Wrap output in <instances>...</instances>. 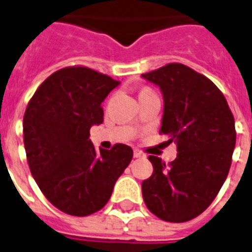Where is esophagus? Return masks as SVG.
Here are the masks:
<instances>
[{"label": "esophagus", "mask_w": 252, "mask_h": 252, "mask_svg": "<svg viewBox=\"0 0 252 252\" xmlns=\"http://www.w3.org/2000/svg\"><path fill=\"white\" fill-rule=\"evenodd\" d=\"M133 156H134V158H145L146 157L145 153H142L141 150H137V149L133 152Z\"/></svg>", "instance_id": "esophagus-1"}]
</instances>
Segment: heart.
Segmentation results:
<instances>
[{
	"label": "heart",
	"instance_id": "obj_1",
	"mask_svg": "<svg viewBox=\"0 0 252 252\" xmlns=\"http://www.w3.org/2000/svg\"><path fill=\"white\" fill-rule=\"evenodd\" d=\"M150 89H148V87H144V89H142L141 91H140V94H142V93H150Z\"/></svg>",
	"mask_w": 252,
	"mask_h": 252
}]
</instances>
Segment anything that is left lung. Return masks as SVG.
<instances>
[{
    "label": "left lung",
    "mask_w": 252,
    "mask_h": 252,
    "mask_svg": "<svg viewBox=\"0 0 252 252\" xmlns=\"http://www.w3.org/2000/svg\"><path fill=\"white\" fill-rule=\"evenodd\" d=\"M142 77L161 89L159 133L178 152L167 165L149 156L153 174L142 182V197L158 219L186 222L211 205L226 179L237 137L234 116L219 87L187 65L171 63Z\"/></svg>",
    "instance_id": "8db88e82"
}]
</instances>
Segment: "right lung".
Wrapping results in <instances>:
<instances>
[{
	"mask_svg": "<svg viewBox=\"0 0 252 252\" xmlns=\"http://www.w3.org/2000/svg\"><path fill=\"white\" fill-rule=\"evenodd\" d=\"M119 81L74 65L52 73L37 87L23 116L30 171L53 207L66 215H93L110 200L116 180L133 157L115 144L96 152L90 128L103 123L102 102Z\"/></svg>",
	"mask_w": 252,
	"mask_h": 252,
	"instance_id": "right-lung-1",
	"label": "right lung"
}]
</instances>
